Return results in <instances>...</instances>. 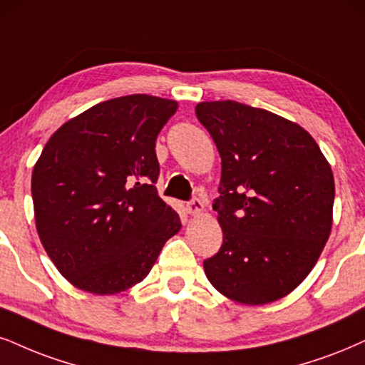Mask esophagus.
<instances>
[{"label": "esophagus", "mask_w": 365, "mask_h": 365, "mask_svg": "<svg viewBox=\"0 0 365 365\" xmlns=\"http://www.w3.org/2000/svg\"><path fill=\"white\" fill-rule=\"evenodd\" d=\"M186 210H187V213H190V215H200L201 211L205 210V205H203V201L200 200V197H192L191 201H187Z\"/></svg>", "instance_id": "esophagus-1"}]
</instances>
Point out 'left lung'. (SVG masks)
Listing matches in <instances>:
<instances>
[{"instance_id": "8db88e82", "label": "left lung", "mask_w": 365, "mask_h": 365, "mask_svg": "<svg viewBox=\"0 0 365 365\" xmlns=\"http://www.w3.org/2000/svg\"><path fill=\"white\" fill-rule=\"evenodd\" d=\"M222 157L213 210L223 244L206 277L237 303L265 304L298 287L331 230L335 182L320 147L298 123L244 103L196 106Z\"/></svg>"}]
</instances>
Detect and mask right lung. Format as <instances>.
I'll use <instances>...</instances> for the list:
<instances>
[{"label":"right lung","mask_w":365,"mask_h":365,"mask_svg":"<svg viewBox=\"0 0 365 365\" xmlns=\"http://www.w3.org/2000/svg\"><path fill=\"white\" fill-rule=\"evenodd\" d=\"M178 103L148 94L103 101L62 125L34 173L35 223L71 284L116 294L150 272L181 228L157 195V135Z\"/></svg>","instance_id":"1"}]
</instances>
